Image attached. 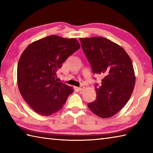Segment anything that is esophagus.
Instances as JSON below:
<instances>
[{
	"instance_id": "esophagus-1",
	"label": "esophagus",
	"mask_w": 153,
	"mask_h": 153,
	"mask_svg": "<svg viewBox=\"0 0 153 153\" xmlns=\"http://www.w3.org/2000/svg\"><path fill=\"white\" fill-rule=\"evenodd\" d=\"M84 88H85V87H84L83 86H81V87H78V90L79 91H82V90L84 89Z\"/></svg>"
}]
</instances>
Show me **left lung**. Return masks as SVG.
Masks as SVG:
<instances>
[{"mask_svg":"<svg viewBox=\"0 0 153 153\" xmlns=\"http://www.w3.org/2000/svg\"><path fill=\"white\" fill-rule=\"evenodd\" d=\"M79 41L93 74L104 77L101 85H95L96 100L87 106L100 118H110L126 105L134 91L135 76L131 60L122 47L105 37Z\"/></svg>","mask_w":153,"mask_h":153,"instance_id":"8db88e82","label":"left lung"}]
</instances>
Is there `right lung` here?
Masks as SVG:
<instances>
[{"mask_svg":"<svg viewBox=\"0 0 153 153\" xmlns=\"http://www.w3.org/2000/svg\"><path fill=\"white\" fill-rule=\"evenodd\" d=\"M79 48L76 39L50 35L30 44L23 52L17 68L18 89L35 112L52 115L74 92L71 87L58 82L56 72Z\"/></svg>","mask_w":153,"mask_h":153,"instance_id":"add662e5","label":"right lung"}]
</instances>
